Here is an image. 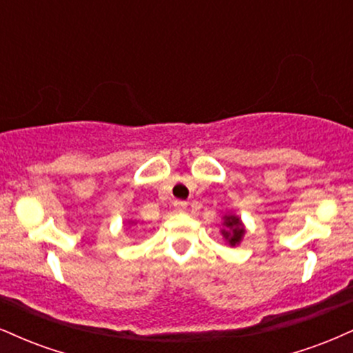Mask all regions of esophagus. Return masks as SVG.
Returning <instances> with one entry per match:
<instances>
[{"mask_svg":"<svg viewBox=\"0 0 353 353\" xmlns=\"http://www.w3.org/2000/svg\"><path fill=\"white\" fill-rule=\"evenodd\" d=\"M185 208H188V202L185 201H174V209H176V212H184Z\"/></svg>","mask_w":353,"mask_h":353,"instance_id":"34e87169","label":"esophagus"}]
</instances>
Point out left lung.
I'll list each match as a JSON object with an SVG mask.
<instances>
[{
	"instance_id": "8db88e82",
	"label": "left lung",
	"mask_w": 353,
	"mask_h": 353,
	"mask_svg": "<svg viewBox=\"0 0 353 353\" xmlns=\"http://www.w3.org/2000/svg\"><path fill=\"white\" fill-rule=\"evenodd\" d=\"M225 225H228V228L230 229V232H228V230H224V232H222V234H224L225 239H229L230 245H236L237 242L242 239V236H244V228H242L241 221H239L237 217L230 216V217L225 219Z\"/></svg>"
}]
</instances>
